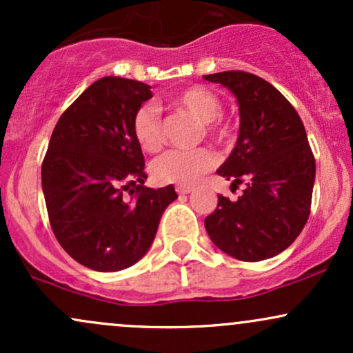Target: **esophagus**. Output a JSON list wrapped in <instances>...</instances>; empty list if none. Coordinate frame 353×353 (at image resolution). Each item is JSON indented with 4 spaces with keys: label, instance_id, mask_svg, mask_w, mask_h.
Segmentation results:
<instances>
[{
    "label": "esophagus",
    "instance_id": "esophagus-1",
    "mask_svg": "<svg viewBox=\"0 0 353 353\" xmlns=\"http://www.w3.org/2000/svg\"><path fill=\"white\" fill-rule=\"evenodd\" d=\"M176 190L179 194H189V192H192V188H189V185H177Z\"/></svg>",
    "mask_w": 353,
    "mask_h": 353
}]
</instances>
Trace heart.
Returning <instances> with one entry per match:
<instances>
[{
  "label": "heart",
  "instance_id": "obj_1",
  "mask_svg": "<svg viewBox=\"0 0 353 353\" xmlns=\"http://www.w3.org/2000/svg\"><path fill=\"white\" fill-rule=\"evenodd\" d=\"M171 104L199 121L205 137L221 141L228 134V129L219 119L222 112L221 99L209 89L202 86L182 89L171 99ZM132 134L143 151H159L164 143V129L163 117L154 104L137 108L132 116ZM217 161V154L208 148L196 151H169L154 159L149 171L157 184L192 185L204 174L212 171Z\"/></svg>",
  "mask_w": 353,
  "mask_h": 353
}]
</instances>
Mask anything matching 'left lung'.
Here are the masks:
<instances>
[{
    "instance_id": "8db88e82",
    "label": "left lung",
    "mask_w": 353,
    "mask_h": 353,
    "mask_svg": "<svg viewBox=\"0 0 353 353\" xmlns=\"http://www.w3.org/2000/svg\"><path fill=\"white\" fill-rule=\"evenodd\" d=\"M204 79L221 83L237 98V143L217 174L232 181V189L245 182L237 201L219 196L205 230L230 257L270 259L299 237L310 214L315 159L305 128L282 92L259 76L224 71Z\"/></svg>"
}]
</instances>
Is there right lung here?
I'll use <instances>...</instances> for the list:
<instances>
[{
    "label": "right lung",
    "mask_w": 353,
    "mask_h": 353,
    "mask_svg": "<svg viewBox=\"0 0 353 353\" xmlns=\"http://www.w3.org/2000/svg\"><path fill=\"white\" fill-rule=\"evenodd\" d=\"M151 86L106 76L92 83L52 131L41 165L48 217L76 262L98 272L136 264L151 247L174 185L145 188L132 116Z\"/></svg>",
    "instance_id": "obj_1"
}]
</instances>
